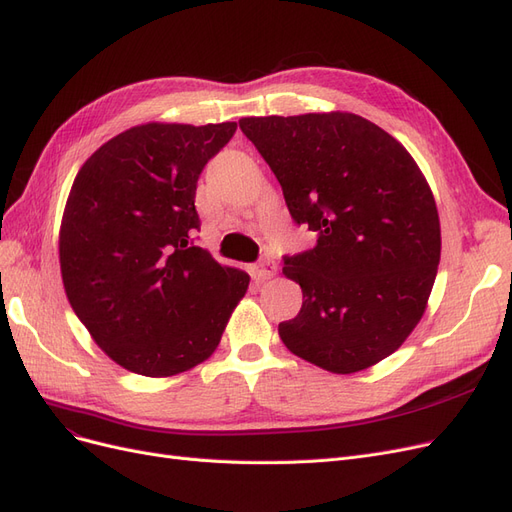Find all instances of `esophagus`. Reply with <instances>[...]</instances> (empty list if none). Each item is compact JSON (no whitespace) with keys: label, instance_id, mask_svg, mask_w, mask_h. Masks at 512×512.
<instances>
[{"label":"esophagus","instance_id":"esophagus-1","mask_svg":"<svg viewBox=\"0 0 512 512\" xmlns=\"http://www.w3.org/2000/svg\"><path fill=\"white\" fill-rule=\"evenodd\" d=\"M275 271H277V265H275L273 258H262L258 265H254V277L258 282L269 280V277L275 275Z\"/></svg>","mask_w":512,"mask_h":512}]
</instances>
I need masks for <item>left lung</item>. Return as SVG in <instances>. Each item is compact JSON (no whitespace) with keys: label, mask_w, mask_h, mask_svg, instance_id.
Here are the masks:
<instances>
[{"label":"left lung","mask_w":512,"mask_h":512,"mask_svg":"<svg viewBox=\"0 0 512 512\" xmlns=\"http://www.w3.org/2000/svg\"><path fill=\"white\" fill-rule=\"evenodd\" d=\"M239 128L282 185L312 250L284 256L303 290L280 322L290 352L333 374L393 354L421 320L440 262L436 200L416 162L352 113L245 117Z\"/></svg>","instance_id":"1"}]
</instances>
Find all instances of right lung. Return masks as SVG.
I'll return each instance as SVG.
<instances>
[{"mask_svg":"<svg viewBox=\"0 0 512 512\" xmlns=\"http://www.w3.org/2000/svg\"><path fill=\"white\" fill-rule=\"evenodd\" d=\"M235 132V121L136 126L74 179L59 232L64 288L96 344L134 374L203 363L250 286L194 243L198 177Z\"/></svg>","mask_w":512,"mask_h":512,"instance_id":"add662e5","label":"right lung"}]
</instances>
